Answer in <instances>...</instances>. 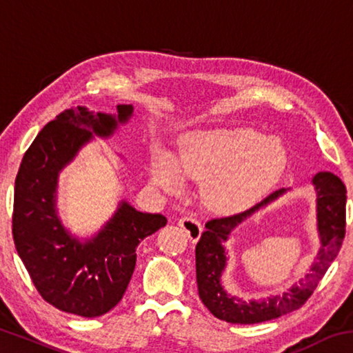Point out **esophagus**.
I'll use <instances>...</instances> for the list:
<instances>
[{"label": "esophagus", "mask_w": 353, "mask_h": 353, "mask_svg": "<svg viewBox=\"0 0 353 353\" xmlns=\"http://www.w3.org/2000/svg\"><path fill=\"white\" fill-rule=\"evenodd\" d=\"M179 225H181L185 230V234H187V236L191 241H196L201 236L202 225L198 219H194L191 216H182L181 219H179Z\"/></svg>", "instance_id": "1"}]
</instances>
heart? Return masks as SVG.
Wrapping results in <instances>:
<instances>
[{"mask_svg": "<svg viewBox=\"0 0 353 353\" xmlns=\"http://www.w3.org/2000/svg\"><path fill=\"white\" fill-rule=\"evenodd\" d=\"M285 163V148L274 137H261L252 129L202 130L183 137L172 157L155 149L151 181L165 191H177L181 176L202 179L204 204L218 212H234L259 198Z\"/></svg>", "mask_w": 353, "mask_h": 353, "instance_id": "b5f03b06", "label": "heart"}]
</instances>
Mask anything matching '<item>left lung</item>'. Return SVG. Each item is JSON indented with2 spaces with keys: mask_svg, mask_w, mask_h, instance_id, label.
<instances>
[{
  "mask_svg": "<svg viewBox=\"0 0 353 353\" xmlns=\"http://www.w3.org/2000/svg\"><path fill=\"white\" fill-rule=\"evenodd\" d=\"M313 185L318 196L316 212L321 249L305 279H302L299 285H292L290 291L283 292L282 296H274L260 302L240 301L227 294L221 285V274L227 261L223 241L229 238L230 232L238 224L261 207L276 201L286 190L274 191L259 204L241 213L207 221L205 232L196 244V280L201 301L213 316L232 324H256L296 312L313 294L328 266L336 259L345 235V187L341 179L324 171L313 177Z\"/></svg>",
  "mask_w": 353,
  "mask_h": 353,
  "instance_id": "8db88e82",
  "label": "left lung"
}]
</instances>
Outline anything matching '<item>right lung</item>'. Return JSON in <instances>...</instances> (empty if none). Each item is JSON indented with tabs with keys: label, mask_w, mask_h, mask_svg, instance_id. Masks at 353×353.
I'll return each instance as SVG.
<instances>
[{
	"label": "right lung",
	"mask_w": 353,
	"mask_h": 353,
	"mask_svg": "<svg viewBox=\"0 0 353 353\" xmlns=\"http://www.w3.org/2000/svg\"><path fill=\"white\" fill-rule=\"evenodd\" d=\"M118 115L77 105L63 110L40 130L25 152L15 179L12 235L40 296L65 313L97 318L121 301L132 277L137 246L165 227L160 213L137 212L126 201L98 235L81 243L71 236L56 210L57 177L79 149L110 137L134 107L117 105Z\"/></svg>",
	"instance_id": "1"
}]
</instances>
